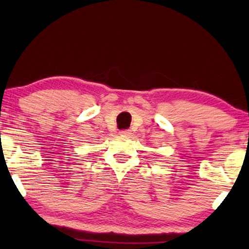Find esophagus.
I'll list each match as a JSON object with an SVG mask.
<instances>
[{
  "label": "esophagus",
  "mask_w": 249,
  "mask_h": 249,
  "mask_svg": "<svg viewBox=\"0 0 249 249\" xmlns=\"http://www.w3.org/2000/svg\"><path fill=\"white\" fill-rule=\"evenodd\" d=\"M120 135L124 136V137H129V136H131V131L130 130H121Z\"/></svg>",
  "instance_id": "esophagus-1"
}]
</instances>
